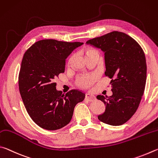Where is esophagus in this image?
I'll list each match as a JSON object with an SVG mask.
<instances>
[{
  "instance_id": "34e87169",
  "label": "esophagus",
  "mask_w": 158,
  "mask_h": 158,
  "mask_svg": "<svg viewBox=\"0 0 158 158\" xmlns=\"http://www.w3.org/2000/svg\"><path fill=\"white\" fill-rule=\"evenodd\" d=\"M85 98H86L87 100H88L89 101H92L94 100L96 97H95L94 95L92 94L87 93L86 95H85Z\"/></svg>"
}]
</instances>
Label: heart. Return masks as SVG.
I'll return each mask as SVG.
<instances>
[{"mask_svg":"<svg viewBox=\"0 0 158 158\" xmlns=\"http://www.w3.org/2000/svg\"><path fill=\"white\" fill-rule=\"evenodd\" d=\"M85 54L90 53L92 52H96V51L91 48H87L85 50ZM96 81V76L94 75H88V76H81L78 79V84L81 87L84 88H87L90 87L94 81Z\"/></svg>","mask_w":158,"mask_h":158,"instance_id":"b5f03b06","label":"heart"}]
</instances>
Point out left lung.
<instances>
[{
    "label": "left lung",
    "instance_id": "left-lung-1",
    "mask_svg": "<svg viewBox=\"0 0 158 158\" xmlns=\"http://www.w3.org/2000/svg\"><path fill=\"white\" fill-rule=\"evenodd\" d=\"M87 44L104 52L106 76L111 81L112 95H98L106 110L98 116L102 122L121 126L132 117L139 107L146 81L144 52L133 38L114 31L88 40Z\"/></svg>",
    "mask_w": 158,
    "mask_h": 158
}]
</instances>
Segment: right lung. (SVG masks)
<instances>
[{
    "label": "right lung",
    "mask_w": 158,
    "mask_h": 158,
    "mask_svg": "<svg viewBox=\"0 0 158 158\" xmlns=\"http://www.w3.org/2000/svg\"><path fill=\"white\" fill-rule=\"evenodd\" d=\"M82 42L55 40L38 41L23 55L19 76V92L30 118L48 131L70 122L74 107L85 94L73 89L65 94L56 89L55 77L65 70L66 59Z\"/></svg>",
    "instance_id": "add662e5"
}]
</instances>
